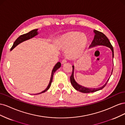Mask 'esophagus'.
<instances>
[{
  "mask_svg": "<svg viewBox=\"0 0 125 125\" xmlns=\"http://www.w3.org/2000/svg\"><path fill=\"white\" fill-rule=\"evenodd\" d=\"M66 62H67V60H66V59H63V60H62V64L65 63H66Z\"/></svg>",
  "mask_w": 125,
  "mask_h": 125,
  "instance_id": "34e87169",
  "label": "esophagus"
}]
</instances>
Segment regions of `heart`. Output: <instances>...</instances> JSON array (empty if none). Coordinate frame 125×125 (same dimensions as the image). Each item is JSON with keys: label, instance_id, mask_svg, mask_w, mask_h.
Listing matches in <instances>:
<instances>
[{"label": "heart", "instance_id": "obj_1", "mask_svg": "<svg viewBox=\"0 0 125 125\" xmlns=\"http://www.w3.org/2000/svg\"><path fill=\"white\" fill-rule=\"evenodd\" d=\"M88 39L84 33L69 32L60 36L57 43L63 50H67V55L70 58L81 55L88 44Z\"/></svg>", "mask_w": 125, "mask_h": 125}]
</instances>
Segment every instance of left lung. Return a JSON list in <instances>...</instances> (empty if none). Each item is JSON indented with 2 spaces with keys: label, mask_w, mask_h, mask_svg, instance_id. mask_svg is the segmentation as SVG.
Wrapping results in <instances>:
<instances>
[{
  "label": "left lung",
  "mask_w": 125,
  "mask_h": 125,
  "mask_svg": "<svg viewBox=\"0 0 125 125\" xmlns=\"http://www.w3.org/2000/svg\"><path fill=\"white\" fill-rule=\"evenodd\" d=\"M94 34H95V35H94V39L92 41V42L90 46V48H92L94 47H95L97 46H100V45H102V46H105L109 47L111 49V50L112 52V57H113V59L114 58V50H113V47L112 46V45H111L110 42H109V40L108 39L107 37L106 36V35L103 34V33H102L101 32H99L97 31V30H94L93 31ZM73 73H72V74L70 77V82L71 84L73 85V88L78 91L81 92L82 93H92L97 91H99L103 88H104L105 86V85H106L108 81L109 80V78L108 79L107 81L100 88H85V87L83 86L82 85H79L78 84V83L75 81L74 78V66H73ZM113 69L112 70V73L111 76L112 74V72H113ZM110 78V77H109Z\"/></svg>",
  "instance_id": "8db88e82"
}]
</instances>
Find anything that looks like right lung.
I'll use <instances>...</instances> for the list:
<instances>
[{"mask_svg": "<svg viewBox=\"0 0 125 125\" xmlns=\"http://www.w3.org/2000/svg\"><path fill=\"white\" fill-rule=\"evenodd\" d=\"M37 31H38V29H35V30H32V31L29 32L28 33H26V34H24L20 35L16 41H15V42H14L13 45H12V47H11V49H10V51H12L14 47H16L18 45L21 43L22 42H23L25 41L26 40H28L29 39H31L33 38V37H34V36H36L37 35H38L39 34V33H38V32H37ZM60 66H61V63H60V62H58L56 64V65L54 66V67L53 68V69H52V74H51V79H50V82H49V84H48L47 87L46 89H45V90H44L43 91H42V92H41V93H39L38 94H41L42 93H44L45 92L47 91L49 89H50V86L51 85V84H52V78H53L54 73H55V72L60 67Z\"/></svg>", "mask_w": 125, "mask_h": 125, "instance_id": "obj_1", "label": "right lung"}]
</instances>
